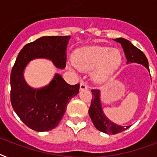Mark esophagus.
<instances>
[{"label":"esophagus","mask_w":157,"mask_h":157,"mask_svg":"<svg viewBox=\"0 0 157 157\" xmlns=\"http://www.w3.org/2000/svg\"><path fill=\"white\" fill-rule=\"evenodd\" d=\"M80 89H81V90H87V89H88V86L86 85V82L81 81V84H80Z\"/></svg>","instance_id":"34e87169"}]
</instances>
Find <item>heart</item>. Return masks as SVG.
I'll use <instances>...</instances> for the list:
<instances>
[{
  "label": "heart",
  "instance_id": "obj_1",
  "mask_svg": "<svg viewBox=\"0 0 157 157\" xmlns=\"http://www.w3.org/2000/svg\"><path fill=\"white\" fill-rule=\"evenodd\" d=\"M122 63V54L118 49L103 46H89L75 55V66L81 71L93 70V77L102 82L109 78Z\"/></svg>",
  "mask_w": 157,
  "mask_h": 157
}]
</instances>
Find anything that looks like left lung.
I'll return each instance as SVG.
<instances>
[{
  "label": "left lung",
  "mask_w": 157,
  "mask_h": 157,
  "mask_svg": "<svg viewBox=\"0 0 157 157\" xmlns=\"http://www.w3.org/2000/svg\"><path fill=\"white\" fill-rule=\"evenodd\" d=\"M114 40L121 45L124 53L126 57V63H137L142 64L149 71L148 61L145 54L141 50L135 47L130 41L124 38H117ZM92 100L89 109V115L96 129L99 131L109 134H116L129 129L131 125L121 126L111 121L104 115L102 109L99 90H92Z\"/></svg>",
  "instance_id": "1"
}]
</instances>
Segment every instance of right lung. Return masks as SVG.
<instances>
[{"mask_svg": "<svg viewBox=\"0 0 157 157\" xmlns=\"http://www.w3.org/2000/svg\"><path fill=\"white\" fill-rule=\"evenodd\" d=\"M70 36H42L21 50L10 75V101L14 112L30 129L48 131L59 124L67 105L79 93L80 85L71 86L55 74L48 86L33 89L26 83L23 71L31 60L48 59L58 68L66 67L67 47Z\"/></svg>", "mask_w": 157, "mask_h": 157, "instance_id": "1", "label": "right lung"}]
</instances>
